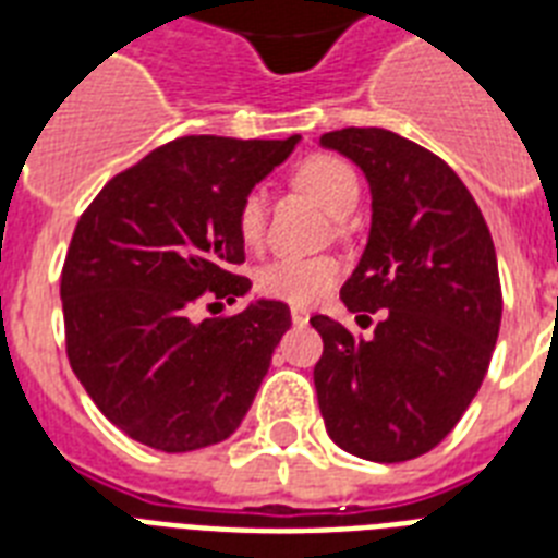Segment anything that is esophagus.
Masks as SVG:
<instances>
[{"mask_svg": "<svg viewBox=\"0 0 558 558\" xmlns=\"http://www.w3.org/2000/svg\"><path fill=\"white\" fill-rule=\"evenodd\" d=\"M292 322H295L298 327H304V324H310V313H306L304 306H292Z\"/></svg>", "mask_w": 558, "mask_h": 558, "instance_id": "34e87169", "label": "esophagus"}]
</instances>
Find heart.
<instances>
[{
	"label": "heart",
	"mask_w": 558,
	"mask_h": 558,
	"mask_svg": "<svg viewBox=\"0 0 558 558\" xmlns=\"http://www.w3.org/2000/svg\"><path fill=\"white\" fill-rule=\"evenodd\" d=\"M295 182L310 196L322 202L332 217H344V214L356 208L359 179L348 161L339 159V156H327V153L306 156L295 168ZM236 234L248 248H257L263 243V234H266V193L257 191V187L240 199ZM339 275L341 263L330 254H313V257L280 254V257L269 260L257 271L254 283L266 298H275V301H283V304L310 306L330 292Z\"/></svg>",
	"instance_id": "heart-1"
}]
</instances>
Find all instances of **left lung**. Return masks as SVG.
Instances as JSON below:
<instances>
[{
    "label": "left lung",
    "instance_id": "8db88e82",
    "mask_svg": "<svg viewBox=\"0 0 558 558\" xmlns=\"http://www.w3.org/2000/svg\"><path fill=\"white\" fill-rule=\"evenodd\" d=\"M371 185V234L341 287L350 313H381L371 339L327 315L318 408L339 449L402 463L458 425L486 376L501 327V280L486 219L458 173L379 126L322 135Z\"/></svg>",
    "mask_w": 558,
    "mask_h": 558
}]
</instances>
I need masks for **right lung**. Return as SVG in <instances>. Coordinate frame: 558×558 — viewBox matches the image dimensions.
<instances>
[{
  "mask_svg": "<svg viewBox=\"0 0 558 558\" xmlns=\"http://www.w3.org/2000/svg\"><path fill=\"white\" fill-rule=\"evenodd\" d=\"M298 142L185 135L109 179L77 219L60 278L65 353L126 437L193 451L243 423L292 327L289 306L260 298L205 322L196 310L252 289L234 275L236 208Z\"/></svg>",
  "mask_w": 558,
  "mask_h": 558,
  "instance_id": "right-lung-1",
  "label": "right lung"
}]
</instances>
